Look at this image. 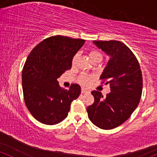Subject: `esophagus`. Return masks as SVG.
Listing matches in <instances>:
<instances>
[{"mask_svg":"<svg viewBox=\"0 0 157 157\" xmlns=\"http://www.w3.org/2000/svg\"><path fill=\"white\" fill-rule=\"evenodd\" d=\"M81 92L82 93V94H86V93H89V91H88V90H86V89H81Z\"/></svg>","mask_w":157,"mask_h":157,"instance_id":"obj_1","label":"esophagus"}]
</instances>
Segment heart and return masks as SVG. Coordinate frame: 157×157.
<instances>
[{"label": "heart", "mask_w": 157, "mask_h": 157, "mask_svg": "<svg viewBox=\"0 0 157 157\" xmlns=\"http://www.w3.org/2000/svg\"><path fill=\"white\" fill-rule=\"evenodd\" d=\"M89 56L90 59L92 60V62L94 61V60H102L103 56L102 53H101L100 51H97V50H92V51H89ZM77 54H76L75 56L72 59V65H75L76 61H77ZM93 78L92 76H88V75H82L81 77H80V82L84 86H87L89 84L91 83V80Z\"/></svg>", "instance_id": "b5f03b06"}]
</instances>
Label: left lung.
Masks as SVG:
<instances>
[{
  "label": "left lung",
  "instance_id": "1",
  "mask_svg": "<svg viewBox=\"0 0 157 157\" xmlns=\"http://www.w3.org/2000/svg\"><path fill=\"white\" fill-rule=\"evenodd\" d=\"M109 56L101 75L102 83H109L111 92L104 98L92 91L94 101L88 106L89 120L101 129L111 130L120 126L136 109L142 93V74L139 61L126 44L119 41H93Z\"/></svg>",
  "mask_w": 157,
  "mask_h": 157
}]
</instances>
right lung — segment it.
I'll use <instances>...</instances> for the list:
<instances>
[{"label":"right lung","mask_w":157,"mask_h":157,"mask_svg":"<svg viewBox=\"0 0 157 157\" xmlns=\"http://www.w3.org/2000/svg\"><path fill=\"white\" fill-rule=\"evenodd\" d=\"M81 39L55 36L44 39L27 56L22 70V89L26 106L41 123L53 125L63 121L71 104L81 89L73 83L60 87L57 78L71 68L72 59L83 45Z\"/></svg>","instance_id":"obj_1"}]
</instances>
